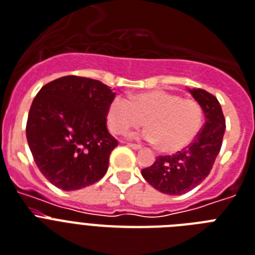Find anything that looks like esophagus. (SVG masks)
I'll return each instance as SVG.
<instances>
[{"label": "esophagus", "instance_id": "obj_1", "mask_svg": "<svg viewBox=\"0 0 255 255\" xmlns=\"http://www.w3.org/2000/svg\"><path fill=\"white\" fill-rule=\"evenodd\" d=\"M127 145L129 146V148L134 149V150H138V149H141V145H138V144H132V142H128Z\"/></svg>", "mask_w": 255, "mask_h": 255}]
</instances>
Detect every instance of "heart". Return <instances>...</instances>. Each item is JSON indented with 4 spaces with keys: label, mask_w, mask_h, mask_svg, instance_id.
Returning a JSON list of instances; mask_svg holds the SVG:
<instances>
[{
    "label": "heart",
    "mask_w": 255,
    "mask_h": 255,
    "mask_svg": "<svg viewBox=\"0 0 255 255\" xmlns=\"http://www.w3.org/2000/svg\"><path fill=\"white\" fill-rule=\"evenodd\" d=\"M107 122L114 133L126 134L144 123V140L160 144L165 152H178L188 146L199 134L203 110L194 99L156 90L128 98L117 95L107 111Z\"/></svg>",
    "instance_id": "heart-1"
}]
</instances>
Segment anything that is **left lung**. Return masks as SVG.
I'll return each instance as SVG.
<instances>
[{
	"instance_id": "1",
	"label": "left lung",
	"mask_w": 255,
	"mask_h": 255,
	"mask_svg": "<svg viewBox=\"0 0 255 255\" xmlns=\"http://www.w3.org/2000/svg\"><path fill=\"white\" fill-rule=\"evenodd\" d=\"M191 95L202 107L206 123L196 138L173 156H158L141 174L149 185L169 195H182L202 183L214 166L225 132V118L215 95L191 89Z\"/></svg>"
}]
</instances>
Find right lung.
<instances>
[{"label": "right lung", "instance_id": "1", "mask_svg": "<svg viewBox=\"0 0 255 255\" xmlns=\"http://www.w3.org/2000/svg\"><path fill=\"white\" fill-rule=\"evenodd\" d=\"M115 93L101 81L65 76L39 90L27 118L26 137L40 173L56 187H88L106 174L118 140L106 118Z\"/></svg>", "mask_w": 255, "mask_h": 255}]
</instances>
